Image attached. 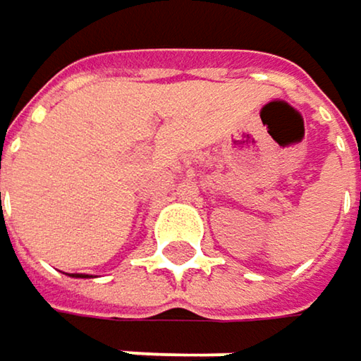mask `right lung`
I'll return each instance as SVG.
<instances>
[{"label":"right lung","instance_id":"1","mask_svg":"<svg viewBox=\"0 0 361 361\" xmlns=\"http://www.w3.org/2000/svg\"><path fill=\"white\" fill-rule=\"evenodd\" d=\"M76 277H88V275H76Z\"/></svg>","mask_w":361,"mask_h":361}]
</instances>
